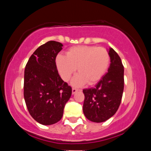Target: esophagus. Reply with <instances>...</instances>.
<instances>
[{
  "mask_svg": "<svg viewBox=\"0 0 151 151\" xmlns=\"http://www.w3.org/2000/svg\"><path fill=\"white\" fill-rule=\"evenodd\" d=\"M78 90H79V89H77V88L73 87V88H72V93H73V94H74V93H75L78 91Z\"/></svg>",
  "mask_w": 151,
  "mask_h": 151,
  "instance_id": "esophagus-1",
  "label": "esophagus"
}]
</instances>
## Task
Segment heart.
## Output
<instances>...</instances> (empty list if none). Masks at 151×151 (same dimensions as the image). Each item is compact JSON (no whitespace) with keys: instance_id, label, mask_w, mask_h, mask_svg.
<instances>
[{"instance_id":"b5f03b06","label":"heart","mask_w":151,"mask_h":151,"mask_svg":"<svg viewBox=\"0 0 151 151\" xmlns=\"http://www.w3.org/2000/svg\"><path fill=\"white\" fill-rule=\"evenodd\" d=\"M110 55L104 47L79 45L70 47L67 56L58 55L56 64L59 73L65 81H68L75 71L79 72L72 80L74 85L87 82L96 83L104 75L110 64Z\"/></svg>"}]
</instances>
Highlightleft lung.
Wrapping results in <instances>:
<instances>
[{
	"label": "left lung",
	"instance_id": "left-lung-1",
	"mask_svg": "<svg viewBox=\"0 0 151 151\" xmlns=\"http://www.w3.org/2000/svg\"><path fill=\"white\" fill-rule=\"evenodd\" d=\"M109 52L111 64L108 72L94 87L83 90V112L93 122H104L113 116L121 104L124 92V65L113 48H109Z\"/></svg>",
	"mask_w": 151,
	"mask_h": 151
}]
</instances>
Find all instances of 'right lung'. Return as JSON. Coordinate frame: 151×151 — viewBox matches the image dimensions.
I'll list each match as a JSON object with an SVG mask.
<instances>
[{"label": "right lung", "mask_w": 151, "mask_h": 151, "mask_svg": "<svg viewBox=\"0 0 151 151\" xmlns=\"http://www.w3.org/2000/svg\"><path fill=\"white\" fill-rule=\"evenodd\" d=\"M62 46L56 41L45 43L25 66L24 99L31 116L42 125L54 124L62 119L72 95V87L61 79L55 62Z\"/></svg>", "instance_id": "obj_1"}]
</instances>
